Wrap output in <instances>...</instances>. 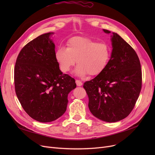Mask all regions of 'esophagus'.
I'll use <instances>...</instances> for the list:
<instances>
[{
	"instance_id": "obj_1",
	"label": "esophagus",
	"mask_w": 155,
	"mask_h": 155,
	"mask_svg": "<svg viewBox=\"0 0 155 155\" xmlns=\"http://www.w3.org/2000/svg\"><path fill=\"white\" fill-rule=\"evenodd\" d=\"M75 82H76V84H77V86H78V87L82 86V84H82V82H81V81L78 80H76Z\"/></svg>"
}]
</instances>
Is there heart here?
Listing matches in <instances>:
<instances>
[{"mask_svg":"<svg viewBox=\"0 0 155 155\" xmlns=\"http://www.w3.org/2000/svg\"><path fill=\"white\" fill-rule=\"evenodd\" d=\"M67 47L60 46L55 52V58L60 70L68 72L75 64H78L75 73L79 77L88 74L98 75L107 67L111 50L106 43H98L86 37L75 36L70 38Z\"/></svg>","mask_w":155,"mask_h":155,"instance_id":"heart-1","label":"heart"}]
</instances>
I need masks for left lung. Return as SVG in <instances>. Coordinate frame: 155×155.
<instances>
[{"instance_id":"left-lung-1","label":"left lung","mask_w":155,"mask_h":155,"mask_svg":"<svg viewBox=\"0 0 155 155\" xmlns=\"http://www.w3.org/2000/svg\"><path fill=\"white\" fill-rule=\"evenodd\" d=\"M111 42L112 51L107 67L85 82L84 88L92 114L103 121L115 123L133 109L141 92L142 72L139 58L131 46L115 32H112Z\"/></svg>"}]
</instances>
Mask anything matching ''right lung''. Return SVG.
<instances>
[{"label":"right lung","mask_w":155,"mask_h":155,"mask_svg":"<svg viewBox=\"0 0 155 155\" xmlns=\"http://www.w3.org/2000/svg\"><path fill=\"white\" fill-rule=\"evenodd\" d=\"M53 34L40 35L24 46L14 68L15 91L22 107L41 123L61 117L67 110L68 94L77 87L75 79L60 70Z\"/></svg>","instance_id":"right-lung-1"}]
</instances>
